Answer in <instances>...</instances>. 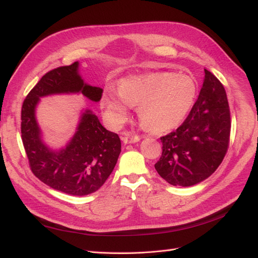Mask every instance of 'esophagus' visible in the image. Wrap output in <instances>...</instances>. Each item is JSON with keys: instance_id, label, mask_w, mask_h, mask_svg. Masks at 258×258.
Here are the masks:
<instances>
[{"instance_id": "obj_1", "label": "esophagus", "mask_w": 258, "mask_h": 258, "mask_svg": "<svg viewBox=\"0 0 258 258\" xmlns=\"http://www.w3.org/2000/svg\"><path fill=\"white\" fill-rule=\"evenodd\" d=\"M122 142L124 144H130V143H136L140 141V137L139 136H132V135H124V137L121 138Z\"/></svg>"}]
</instances>
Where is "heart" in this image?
<instances>
[{"mask_svg": "<svg viewBox=\"0 0 258 258\" xmlns=\"http://www.w3.org/2000/svg\"><path fill=\"white\" fill-rule=\"evenodd\" d=\"M198 86L191 76L170 72L129 76L119 88L108 86L102 97L105 114L115 126L127 119L132 105L143 127L165 132L177 127L189 114L196 101Z\"/></svg>", "mask_w": 258, "mask_h": 258, "instance_id": "1", "label": "heart"}]
</instances>
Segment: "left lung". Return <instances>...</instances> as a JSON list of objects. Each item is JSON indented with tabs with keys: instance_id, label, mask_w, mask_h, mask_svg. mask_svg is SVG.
<instances>
[{
	"instance_id": "left-lung-1",
	"label": "left lung",
	"mask_w": 258,
	"mask_h": 258,
	"mask_svg": "<svg viewBox=\"0 0 258 258\" xmlns=\"http://www.w3.org/2000/svg\"><path fill=\"white\" fill-rule=\"evenodd\" d=\"M230 112L221 82L205 69L204 84L189 115L175 131L161 137L158 174L173 186L205 181L221 165L229 145Z\"/></svg>"
}]
</instances>
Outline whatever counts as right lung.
Listing matches in <instances>:
<instances>
[{
	"instance_id": "1",
	"label": "right lung",
	"mask_w": 258,
	"mask_h": 258,
	"mask_svg": "<svg viewBox=\"0 0 258 258\" xmlns=\"http://www.w3.org/2000/svg\"><path fill=\"white\" fill-rule=\"evenodd\" d=\"M102 88L86 83L79 61L46 73L23 101L21 138L34 175L51 188L73 196L97 191L114 170L121 152L120 139L106 130L89 108L81 112L76 131L66 146L54 150L45 143L36 120L41 98L82 93L99 102Z\"/></svg>"
}]
</instances>
